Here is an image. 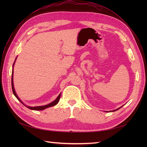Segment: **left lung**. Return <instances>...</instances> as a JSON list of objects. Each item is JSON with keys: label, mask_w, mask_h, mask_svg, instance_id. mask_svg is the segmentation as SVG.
I'll list each match as a JSON object with an SVG mask.
<instances>
[{"label": "left lung", "mask_w": 147, "mask_h": 147, "mask_svg": "<svg viewBox=\"0 0 147 147\" xmlns=\"http://www.w3.org/2000/svg\"><path fill=\"white\" fill-rule=\"evenodd\" d=\"M121 107H122V106H121ZM121 107H119V108H118V109H117V110H113V112H115V111H117V110H118V109H120V108H121ZM113 111H112V112H113Z\"/></svg>", "instance_id": "obj_1"}]
</instances>
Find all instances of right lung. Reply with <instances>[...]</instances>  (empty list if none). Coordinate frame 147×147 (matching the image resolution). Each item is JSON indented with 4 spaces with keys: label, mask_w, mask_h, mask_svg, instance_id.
Listing matches in <instances>:
<instances>
[{
    "label": "right lung",
    "mask_w": 147,
    "mask_h": 147,
    "mask_svg": "<svg viewBox=\"0 0 147 147\" xmlns=\"http://www.w3.org/2000/svg\"><path fill=\"white\" fill-rule=\"evenodd\" d=\"M16 59L14 62V63H13V69H12V75H11V88H12V91H13V94L15 95V96L16 97V98L18 99V100L21 103L23 104L24 106H26V107H28V109H30V110H43L44 109H45L47 108H48V107H53V106H55V105H56L57 103H58V102L59 101V99L61 98V93H60L59 95L57 96V98L56 99V100H55L53 102H51V103L48 104L46 105H43V106H37V107H29V106H28V105H26L23 104V102H22L20 99L18 97V96H17L16 93L15 92V88H14V85H13V66H14V64H15V63L16 61Z\"/></svg>",
    "instance_id": "add662e5"
}]
</instances>
